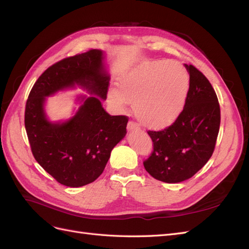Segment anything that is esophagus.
Returning <instances> with one entry per match:
<instances>
[{
  "label": "esophagus",
  "mask_w": 249,
  "mask_h": 249,
  "mask_svg": "<svg viewBox=\"0 0 249 249\" xmlns=\"http://www.w3.org/2000/svg\"><path fill=\"white\" fill-rule=\"evenodd\" d=\"M127 131H137V130H139V126H138V124H136V123H134V122H129L127 123Z\"/></svg>",
  "instance_id": "1"
}]
</instances>
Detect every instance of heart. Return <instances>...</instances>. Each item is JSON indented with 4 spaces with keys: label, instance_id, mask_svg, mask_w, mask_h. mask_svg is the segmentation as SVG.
Masks as SVG:
<instances>
[{
    "label": "heart",
    "instance_id": "obj_1",
    "mask_svg": "<svg viewBox=\"0 0 249 249\" xmlns=\"http://www.w3.org/2000/svg\"><path fill=\"white\" fill-rule=\"evenodd\" d=\"M119 90L109 92L113 106L134 104L135 115L143 125L163 129L175 123L185 107L189 74L178 61H154L120 78Z\"/></svg>",
    "mask_w": 249,
    "mask_h": 249
}]
</instances>
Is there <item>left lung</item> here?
Wrapping results in <instances>:
<instances>
[{"label":"left lung","mask_w":249,"mask_h":249,"mask_svg":"<svg viewBox=\"0 0 249 249\" xmlns=\"http://www.w3.org/2000/svg\"><path fill=\"white\" fill-rule=\"evenodd\" d=\"M190 83L178 118L162 131H148L153 152L143 162L158 180L179 183L190 178L213 155L220 126V106L214 88L201 71L185 64Z\"/></svg>","instance_id":"left-lung-1"}]
</instances>
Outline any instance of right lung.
Segmentation results:
<instances>
[{"label":"right lung","mask_w":249,"mask_h":249,"mask_svg":"<svg viewBox=\"0 0 249 249\" xmlns=\"http://www.w3.org/2000/svg\"><path fill=\"white\" fill-rule=\"evenodd\" d=\"M103 61L101 50L60 60L35 82L26 103L25 126L35 160L67 187L94 182L106 167L113 147L126 134L129 117L112 116L102 106L110 81ZM74 85L96 96L83 98L76 115L67 122H49L43 109L45 97Z\"/></svg>","instance_id":"right-lung-1"}]
</instances>
